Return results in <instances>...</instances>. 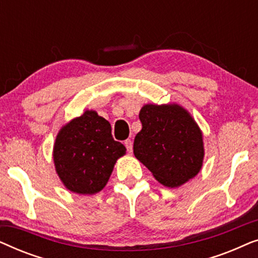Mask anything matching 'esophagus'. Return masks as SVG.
<instances>
[{"instance_id":"obj_1","label":"esophagus","mask_w":258,"mask_h":258,"mask_svg":"<svg viewBox=\"0 0 258 258\" xmlns=\"http://www.w3.org/2000/svg\"><path fill=\"white\" fill-rule=\"evenodd\" d=\"M124 146L126 148V150H128V153H132L133 151V142L130 140H125L124 141Z\"/></svg>"}]
</instances>
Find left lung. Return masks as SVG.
I'll return each mask as SVG.
<instances>
[{"mask_svg": "<svg viewBox=\"0 0 258 258\" xmlns=\"http://www.w3.org/2000/svg\"><path fill=\"white\" fill-rule=\"evenodd\" d=\"M142 129L134 141V155L161 184L178 188L203 165V134L191 114L178 103L144 104Z\"/></svg>", "mask_w": 258, "mask_h": 258, "instance_id": "1", "label": "left lung"}]
</instances>
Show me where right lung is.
<instances>
[{
    "mask_svg": "<svg viewBox=\"0 0 258 258\" xmlns=\"http://www.w3.org/2000/svg\"><path fill=\"white\" fill-rule=\"evenodd\" d=\"M125 147L111 136V125L95 110H87L59 129L52 158L63 185L80 195H94L107 185Z\"/></svg>",
    "mask_w": 258,
    "mask_h": 258,
    "instance_id": "1",
    "label": "right lung"
}]
</instances>
